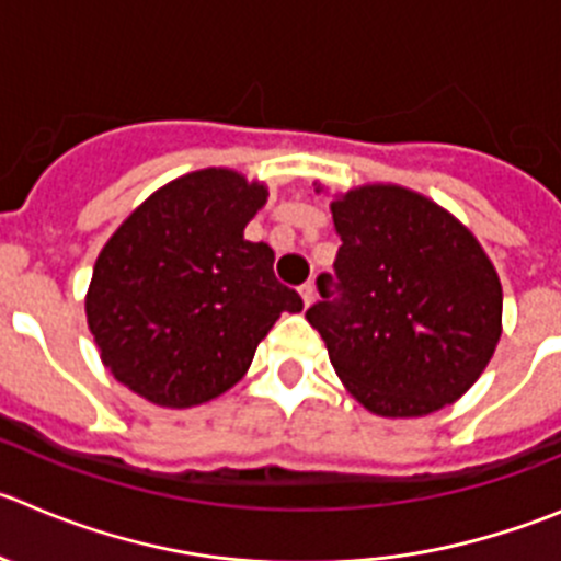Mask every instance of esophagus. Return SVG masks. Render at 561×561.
Wrapping results in <instances>:
<instances>
[{"label": "esophagus", "instance_id": "obj_1", "mask_svg": "<svg viewBox=\"0 0 561 561\" xmlns=\"http://www.w3.org/2000/svg\"><path fill=\"white\" fill-rule=\"evenodd\" d=\"M300 297H302V306H306V308L314 302V284H311V280L300 286Z\"/></svg>", "mask_w": 561, "mask_h": 561}]
</instances>
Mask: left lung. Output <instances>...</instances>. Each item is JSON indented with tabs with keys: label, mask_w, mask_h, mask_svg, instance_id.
<instances>
[{
	"label": "left lung",
	"mask_w": 561,
	"mask_h": 561,
	"mask_svg": "<svg viewBox=\"0 0 561 561\" xmlns=\"http://www.w3.org/2000/svg\"><path fill=\"white\" fill-rule=\"evenodd\" d=\"M339 247L306 311L347 392L381 417L459 400L501 339L503 291L479 239L434 199L373 183L331 203Z\"/></svg>",
	"instance_id": "8db88e82"
}]
</instances>
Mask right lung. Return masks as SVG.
Here are the masks:
<instances>
[{"instance_id":"obj_1","label":"right lung","mask_w":561,"mask_h":561,"mask_svg":"<svg viewBox=\"0 0 561 561\" xmlns=\"http://www.w3.org/2000/svg\"><path fill=\"white\" fill-rule=\"evenodd\" d=\"M264 183L199 169L144 199L102 247L85 317L113 378L167 409L208 403L241 381L261 339L302 300L247 241Z\"/></svg>"}]
</instances>
